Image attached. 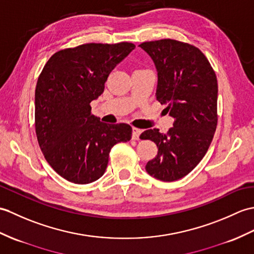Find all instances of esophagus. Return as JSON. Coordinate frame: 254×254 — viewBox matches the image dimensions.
I'll return each instance as SVG.
<instances>
[{
  "mask_svg": "<svg viewBox=\"0 0 254 254\" xmlns=\"http://www.w3.org/2000/svg\"><path fill=\"white\" fill-rule=\"evenodd\" d=\"M140 134H141V129L140 128L133 127V129H132V138L134 140H138Z\"/></svg>",
  "mask_w": 254,
  "mask_h": 254,
  "instance_id": "esophagus-1",
  "label": "esophagus"
}]
</instances>
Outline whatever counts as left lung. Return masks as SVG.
I'll use <instances>...</instances> for the list:
<instances>
[{"label":"left lung","mask_w":254,"mask_h":254,"mask_svg":"<svg viewBox=\"0 0 254 254\" xmlns=\"http://www.w3.org/2000/svg\"><path fill=\"white\" fill-rule=\"evenodd\" d=\"M154 62L156 97L174 118L167 134L147 129L141 139L156 143L158 154L146 171L163 182L178 181L196 168L213 138L217 125V80L207 57L196 46L164 39L138 45Z\"/></svg>","instance_id":"1"}]
</instances>
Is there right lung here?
Listing matches in <instances>:
<instances>
[{"instance_id":"add662e5","label":"right lung","mask_w":254,"mask_h":254,"mask_svg":"<svg viewBox=\"0 0 254 254\" xmlns=\"http://www.w3.org/2000/svg\"><path fill=\"white\" fill-rule=\"evenodd\" d=\"M134 49L128 42L88 43L57 52L45 64L35 87V132L46 161L64 180L95 182L105 173L111 148L131 139V127L99 121L90 104Z\"/></svg>"}]
</instances>
